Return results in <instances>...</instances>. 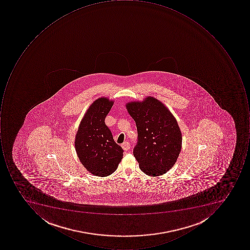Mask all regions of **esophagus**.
<instances>
[{
  "label": "esophagus",
  "mask_w": 250,
  "mask_h": 250,
  "mask_svg": "<svg viewBox=\"0 0 250 250\" xmlns=\"http://www.w3.org/2000/svg\"><path fill=\"white\" fill-rule=\"evenodd\" d=\"M122 147H123V148L125 151H127L128 149H130V148H131V145H130V144H129L128 142H125L122 144Z\"/></svg>",
  "instance_id": "34e87169"
}]
</instances>
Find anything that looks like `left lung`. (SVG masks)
<instances>
[{
  "instance_id": "obj_1",
  "label": "left lung",
  "mask_w": 250,
  "mask_h": 250,
  "mask_svg": "<svg viewBox=\"0 0 250 250\" xmlns=\"http://www.w3.org/2000/svg\"><path fill=\"white\" fill-rule=\"evenodd\" d=\"M126 108L137 126V143L133 153L141 170L152 176L168 171L182 147L181 131L174 116L153 97L130 102Z\"/></svg>"
}]
</instances>
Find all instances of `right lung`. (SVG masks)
<instances>
[{
    "label": "right lung",
    "instance_id": "obj_1",
    "mask_svg": "<svg viewBox=\"0 0 250 250\" xmlns=\"http://www.w3.org/2000/svg\"><path fill=\"white\" fill-rule=\"evenodd\" d=\"M113 102L100 98L89 106L82 119L76 134L75 148L80 162L86 170L98 176H107L117 169L123 156L105 118Z\"/></svg>",
    "mask_w": 250,
    "mask_h": 250
}]
</instances>
